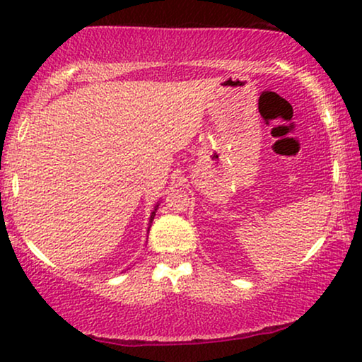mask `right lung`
Wrapping results in <instances>:
<instances>
[{"instance_id": "right-lung-1", "label": "right lung", "mask_w": 362, "mask_h": 362, "mask_svg": "<svg viewBox=\"0 0 362 362\" xmlns=\"http://www.w3.org/2000/svg\"><path fill=\"white\" fill-rule=\"evenodd\" d=\"M156 211V209H155ZM153 217H155V212H151V217H150V222L153 221Z\"/></svg>"}]
</instances>
